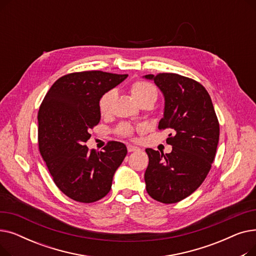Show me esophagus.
<instances>
[{"mask_svg":"<svg viewBox=\"0 0 256 256\" xmlns=\"http://www.w3.org/2000/svg\"><path fill=\"white\" fill-rule=\"evenodd\" d=\"M139 150H140V148H139V147H137V146H134V145H130V144L128 145V152H139Z\"/></svg>","mask_w":256,"mask_h":256,"instance_id":"obj_1","label":"esophagus"}]
</instances>
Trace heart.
Listing matches in <instances>:
<instances>
[{
  "mask_svg": "<svg viewBox=\"0 0 256 256\" xmlns=\"http://www.w3.org/2000/svg\"><path fill=\"white\" fill-rule=\"evenodd\" d=\"M130 92L132 94V96L135 98V100L138 102L143 100H148L154 104L158 98V91L156 87L152 84L146 82V80H136L135 83H132V85L130 86ZM113 98H114L113 90L106 91L100 96L98 100V110L102 115H106L110 112V106H111ZM116 132L119 136L132 137L134 128L130 124H122L117 128Z\"/></svg>",
  "mask_w": 256,
  "mask_h": 256,
  "instance_id": "obj_1",
  "label": "heart"
}]
</instances>
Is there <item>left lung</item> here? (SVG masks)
Instances as JSON below:
<instances>
[{"mask_svg": "<svg viewBox=\"0 0 256 256\" xmlns=\"http://www.w3.org/2000/svg\"><path fill=\"white\" fill-rule=\"evenodd\" d=\"M165 98L160 130L172 132L164 154L146 148L150 163L144 174L146 191L163 204H176L195 192L206 180L216 156L220 128L208 92L195 80L178 74H146Z\"/></svg>", "mask_w": 256, "mask_h": 256, "instance_id": "left-lung-1", "label": "left lung"}]
</instances>
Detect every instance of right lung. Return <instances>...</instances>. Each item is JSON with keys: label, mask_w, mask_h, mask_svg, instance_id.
Segmentation results:
<instances>
[{"label": "right lung", "mask_w": 256, "mask_h": 256, "mask_svg": "<svg viewBox=\"0 0 256 256\" xmlns=\"http://www.w3.org/2000/svg\"><path fill=\"white\" fill-rule=\"evenodd\" d=\"M128 74L100 70L72 72L58 78L38 111L39 152L60 191L83 204L110 192L114 173L124 160L126 146L108 143L102 152L84 145L89 130L98 124V100Z\"/></svg>", "instance_id": "1"}]
</instances>
